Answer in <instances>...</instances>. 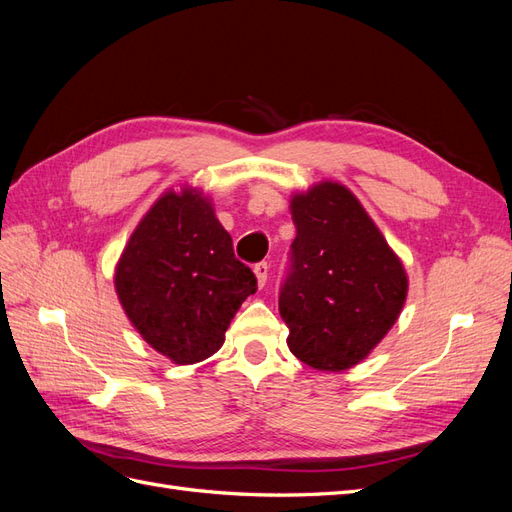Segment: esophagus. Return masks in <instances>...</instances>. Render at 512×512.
<instances>
[{
	"mask_svg": "<svg viewBox=\"0 0 512 512\" xmlns=\"http://www.w3.org/2000/svg\"><path fill=\"white\" fill-rule=\"evenodd\" d=\"M254 275H256L258 288L265 286L267 284V277H269V265H267V262H258V265L254 267Z\"/></svg>",
	"mask_w": 512,
	"mask_h": 512,
	"instance_id": "34e87169",
	"label": "esophagus"
}]
</instances>
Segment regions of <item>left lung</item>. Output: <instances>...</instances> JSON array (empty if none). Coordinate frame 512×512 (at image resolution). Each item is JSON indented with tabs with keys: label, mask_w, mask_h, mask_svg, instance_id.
Wrapping results in <instances>:
<instances>
[{
	"label": "left lung",
	"mask_w": 512,
	"mask_h": 512,
	"mask_svg": "<svg viewBox=\"0 0 512 512\" xmlns=\"http://www.w3.org/2000/svg\"><path fill=\"white\" fill-rule=\"evenodd\" d=\"M292 273L280 294L286 344L318 371L365 361L393 329L408 297L404 262L344 183L292 192Z\"/></svg>",
	"instance_id": "1"
}]
</instances>
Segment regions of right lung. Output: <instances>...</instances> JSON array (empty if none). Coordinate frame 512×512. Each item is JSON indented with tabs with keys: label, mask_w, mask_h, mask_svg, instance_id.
Returning <instances> with one entry per match:
<instances>
[{
	"label": "right lung",
	"mask_w": 512,
	"mask_h": 512,
	"mask_svg": "<svg viewBox=\"0 0 512 512\" xmlns=\"http://www.w3.org/2000/svg\"><path fill=\"white\" fill-rule=\"evenodd\" d=\"M115 292L136 333L175 365L209 359L256 292L213 200L183 183L149 207L115 265Z\"/></svg>",
	"instance_id": "1"
}]
</instances>
